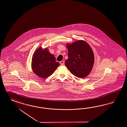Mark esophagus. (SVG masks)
Segmentation results:
<instances>
[{
  "label": "esophagus",
  "mask_w": 127,
  "mask_h": 127,
  "mask_svg": "<svg viewBox=\"0 0 127 127\" xmlns=\"http://www.w3.org/2000/svg\"><path fill=\"white\" fill-rule=\"evenodd\" d=\"M61 65H63L64 64V61H61V62H60Z\"/></svg>",
  "instance_id": "1"
}]
</instances>
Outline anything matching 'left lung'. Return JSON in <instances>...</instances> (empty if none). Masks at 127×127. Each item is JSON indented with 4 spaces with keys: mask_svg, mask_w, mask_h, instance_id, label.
<instances>
[{
    "mask_svg": "<svg viewBox=\"0 0 127 127\" xmlns=\"http://www.w3.org/2000/svg\"><path fill=\"white\" fill-rule=\"evenodd\" d=\"M68 59L65 62L66 67L73 75L84 78L91 71L94 64V52L90 46L84 40H78L67 44Z\"/></svg>",
    "mask_w": 127,
    "mask_h": 127,
    "instance_id": "8db88e82",
    "label": "left lung"
}]
</instances>
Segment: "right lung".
Here are the masks:
<instances>
[{
  "mask_svg": "<svg viewBox=\"0 0 127 127\" xmlns=\"http://www.w3.org/2000/svg\"><path fill=\"white\" fill-rule=\"evenodd\" d=\"M60 65L56 59L49 52L47 48L39 47L33 53L32 59V68L35 75L39 77L46 78L52 75Z\"/></svg>",
  "mask_w": 127,
  "mask_h": 127,
  "instance_id": "obj_1",
  "label": "right lung"
}]
</instances>
